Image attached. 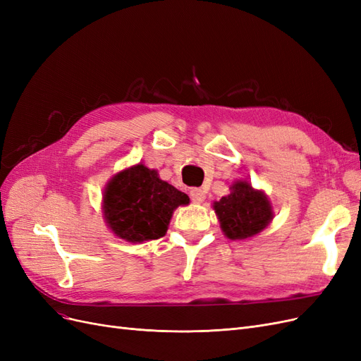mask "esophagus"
I'll return each mask as SVG.
<instances>
[{"label": "esophagus", "mask_w": 361, "mask_h": 361, "mask_svg": "<svg viewBox=\"0 0 361 361\" xmlns=\"http://www.w3.org/2000/svg\"><path fill=\"white\" fill-rule=\"evenodd\" d=\"M190 197H191V200H192L194 203L200 204V203L204 202L206 194H204V191H203L202 188H192V190L190 191Z\"/></svg>", "instance_id": "obj_1"}]
</instances>
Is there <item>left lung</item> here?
Returning <instances> with one entry per match:
<instances>
[{
    "label": "left lung",
    "mask_w": 361,
    "mask_h": 361,
    "mask_svg": "<svg viewBox=\"0 0 361 361\" xmlns=\"http://www.w3.org/2000/svg\"><path fill=\"white\" fill-rule=\"evenodd\" d=\"M231 194L212 203L221 232L232 241H243L260 233L274 218L268 195L244 179L231 185Z\"/></svg>",
    "instance_id": "left-lung-1"
}]
</instances>
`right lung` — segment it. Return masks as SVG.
Instances as JSON below:
<instances>
[{"instance_id":"add662e5","label":"right lung","mask_w":361,"mask_h":361,"mask_svg":"<svg viewBox=\"0 0 361 361\" xmlns=\"http://www.w3.org/2000/svg\"><path fill=\"white\" fill-rule=\"evenodd\" d=\"M188 203L187 194L159 179L158 170L140 162L108 180L102 194V214L117 238L140 244L166 235L173 212Z\"/></svg>"}]
</instances>
